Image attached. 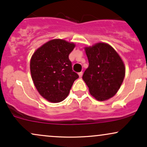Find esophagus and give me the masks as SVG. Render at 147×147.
<instances>
[{"mask_svg":"<svg viewBox=\"0 0 147 147\" xmlns=\"http://www.w3.org/2000/svg\"><path fill=\"white\" fill-rule=\"evenodd\" d=\"M82 75H83V72H79V76L80 77H82Z\"/></svg>","mask_w":147,"mask_h":147,"instance_id":"obj_1","label":"esophagus"}]
</instances>
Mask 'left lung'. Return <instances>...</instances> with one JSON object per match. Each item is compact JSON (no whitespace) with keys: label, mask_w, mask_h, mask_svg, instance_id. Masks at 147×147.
<instances>
[{"label":"left lung","mask_w":147,"mask_h":147,"mask_svg":"<svg viewBox=\"0 0 147 147\" xmlns=\"http://www.w3.org/2000/svg\"><path fill=\"white\" fill-rule=\"evenodd\" d=\"M89 65L83 77L90 93L99 101H105L117 93L125 75L120 57L111 45L99 43L86 48Z\"/></svg>","instance_id":"left-lung-1"}]
</instances>
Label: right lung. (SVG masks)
Returning <instances> with one entry per match:
<instances>
[{"mask_svg":"<svg viewBox=\"0 0 147 147\" xmlns=\"http://www.w3.org/2000/svg\"><path fill=\"white\" fill-rule=\"evenodd\" d=\"M75 46L65 40H51L32 57L30 72L34 84L40 95L49 102L63 101L79 78L68 57Z\"/></svg>","mask_w":147,"mask_h":147,"instance_id":"right-lung-1","label":"right lung"}]
</instances>
